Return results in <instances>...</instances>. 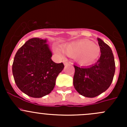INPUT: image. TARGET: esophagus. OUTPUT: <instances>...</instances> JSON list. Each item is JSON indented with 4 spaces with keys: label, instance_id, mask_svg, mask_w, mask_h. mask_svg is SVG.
<instances>
[{
    "label": "esophagus",
    "instance_id": "1",
    "mask_svg": "<svg viewBox=\"0 0 127 127\" xmlns=\"http://www.w3.org/2000/svg\"><path fill=\"white\" fill-rule=\"evenodd\" d=\"M63 63L64 65H67L70 63V61H69L67 60H63Z\"/></svg>",
    "mask_w": 127,
    "mask_h": 127
}]
</instances>
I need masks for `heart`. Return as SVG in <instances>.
<instances>
[{
  "label": "heart",
  "instance_id": "1",
  "mask_svg": "<svg viewBox=\"0 0 127 127\" xmlns=\"http://www.w3.org/2000/svg\"><path fill=\"white\" fill-rule=\"evenodd\" d=\"M62 50L68 56L74 57L75 61L80 64L88 65L95 62L100 55V48L97 44L87 40H80L62 46ZM56 53L63 55V52L59 47L55 48Z\"/></svg>",
  "mask_w": 127,
  "mask_h": 127
}]
</instances>
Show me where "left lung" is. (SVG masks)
I'll return each mask as SVG.
<instances>
[{"mask_svg": "<svg viewBox=\"0 0 127 127\" xmlns=\"http://www.w3.org/2000/svg\"><path fill=\"white\" fill-rule=\"evenodd\" d=\"M100 58L95 64L87 67H75L73 84L77 92L84 96L94 98L104 92L111 85L116 66L112 50L98 38Z\"/></svg>", "mask_w": 127, "mask_h": 127, "instance_id": "left-lung-1", "label": "left lung"}]
</instances>
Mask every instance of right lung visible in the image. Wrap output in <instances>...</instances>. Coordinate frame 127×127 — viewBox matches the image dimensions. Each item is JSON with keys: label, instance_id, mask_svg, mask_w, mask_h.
<instances>
[{"label": "right lung", "instance_id": "1", "mask_svg": "<svg viewBox=\"0 0 127 127\" xmlns=\"http://www.w3.org/2000/svg\"><path fill=\"white\" fill-rule=\"evenodd\" d=\"M47 39L32 38L17 51L12 65L14 80L19 89L32 98L51 93L64 64L51 59Z\"/></svg>", "mask_w": 127, "mask_h": 127}]
</instances>
